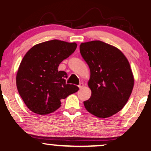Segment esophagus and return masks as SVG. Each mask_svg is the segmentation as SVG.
Masks as SVG:
<instances>
[{
	"label": "esophagus",
	"instance_id": "1",
	"mask_svg": "<svg viewBox=\"0 0 151 151\" xmlns=\"http://www.w3.org/2000/svg\"><path fill=\"white\" fill-rule=\"evenodd\" d=\"M84 86V84L83 83H80L79 84V85H78V87H79V88H82Z\"/></svg>",
	"mask_w": 151,
	"mask_h": 151
}]
</instances>
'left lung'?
<instances>
[{
  "label": "left lung",
  "mask_w": 151,
  "mask_h": 151,
  "mask_svg": "<svg viewBox=\"0 0 151 151\" xmlns=\"http://www.w3.org/2000/svg\"><path fill=\"white\" fill-rule=\"evenodd\" d=\"M80 52L90 68L91 96L84 102L87 111L108 118L123 108L134 86L129 60L119 48L101 40L81 43Z\"/></svg>",
  "instance_id": "left-lung-1"
}]
</instances>
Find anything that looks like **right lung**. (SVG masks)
Wrapping results in <instances>:
<instances>
[{
  "instance_id": "add662e5",
  "label": "right lung",
  "mask_w": 151,
  "mask_h": 151,
  "mask_svg": "<svg viewBox=\"0 0 151 151\" xmlns=\"http://www.w3.org/2000/svg\"><path fill=\"white\" fill-rule=\"evenodd\" d=\"M76 47V42L52 40L33 46L24 55L16 83L20 96L32 112L50 114L61 106L60 100L78 91L77 86L66 84V72L58 70Z\"/></svg>"
}]
</instances>
